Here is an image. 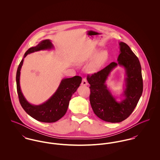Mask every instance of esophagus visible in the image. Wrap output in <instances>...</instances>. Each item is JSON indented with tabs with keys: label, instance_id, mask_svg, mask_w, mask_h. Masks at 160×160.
<instances>
[{
	"label": "esophagus",
	"instance_id": "1",
	"mask_svg": "<svg viewBox=\"0 0 160 160\" xmlns=\"http://www.w3.org/2000/svg\"><path fill=\"white\" fill-rule=\"evenodd\" d=\"M81 84H82V86H88V82H87V80H86L85 78L82 79V83H81Z\"/></svg>",
	"mask_w": 160,
	"mask_h": 160
}]
</instances>
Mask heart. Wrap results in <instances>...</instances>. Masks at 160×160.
Wrapping results in <instances>:
<instances>
[{"label":"heart","instance_id":"heart-1","mask_svg":"<svg viewBox=\"0 0 160 160\" xmlns=\"http://www.w3.org/2000/svg\"><path fill=\"white\" fill-rule=\"evenodd\" d=\"M98 51H96L93 52L91 56V58L95 57V55L97 54ZM108 59V53L107 52L103 50L100 52L98 55L96 57V58L93 60V62L88 66L86 68V71L89 73H93L96 71H97L107 61Z\"/></svg>","mask_w":160,"mask_h":160}]
</instances>
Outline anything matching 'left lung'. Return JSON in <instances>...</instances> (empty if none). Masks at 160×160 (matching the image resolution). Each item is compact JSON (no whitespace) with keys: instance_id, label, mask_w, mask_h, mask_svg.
Masks as SVG:
<instances>
[{"instance_id":"left-lung-1","label":"left lung","mask_w":160,"mask_h":160,"mask_svg":"<svg viewBox=\"0 0 160 160\" xmlns=\"http://www.w3.org/2000/svg\"><path fill=\"white\" fill-rule=\"evenodd\" d=\"M119 55L117 62H112L105 68L91 76L87 80L91 86L90 102L92 108L99 118L110 122H120L132 113L143 92L142 68L137 56L126 43L119 42ZM118 66L125 69L126 77L123 97L117 100L107 87L106 82L111 72Z\"/></svg>"}]
</instances>
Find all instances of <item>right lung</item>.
<instances>
[{
    "mask_svg": "<svg viewBox=\"0 0 160 160\" xmlns=\"http://www.w3.org/2000/svg\"><path fill=\"white\" fill-rule=\"evenodd\" d=\"M54 46L49 39L42 41L38 45L29 48L24 53L17 71L16 81L19 100L24 110L34 119L43 122H54L62 118L68 110L69 102L72 94L79 87L82 78L75 76L70 78H63L55 92L42 104L36 105L30 103L26 99L20 84V71L24 58L27 55L40 50H50Z\"/></svg>",
    "mask_w": 160,
    "mask_h": 160,
    "instance_id": "1",
    "label": "right lung"
}]
</instances>
